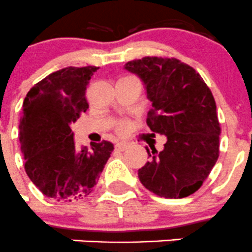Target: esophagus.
I'll use <instances>...</instances> for the list:
<instances>
[{
	"label": "esophagus",
	"mask_w": 252,
	"mask_h": 252,
	"mask_svg": "<svg viewBox=\"0 0 252 252\" xmlns=\"http://www.w3.org/2000/svg\"><path fill=\"white\" fill-rule=\"evenodd\" d=\"M128 148H129V145L126 143H117L116 144V150H118V151H124V150H126Z\"/></svg>",
	"instance_id": "esophagus-1"
}]
</instances>
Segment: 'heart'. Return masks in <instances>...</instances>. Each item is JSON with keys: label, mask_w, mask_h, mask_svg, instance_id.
Instances as JSON below:
<instances>
[{"label": "heart", "mask_w": 252, "mask_h": 252, "mask_svg": "<svg viewBox=\"0 0 252 252\" xmlns=\"http://www.w3.org/2000/svg\"><path fill=\"white\" fill-rule=\"evenodd\" d=\"M129 126H130L129 122L122 121L117 124V130H118V133H121V134H126V131L129 130Z\"/></svg>", "instance_id": "1"}]
</instances>
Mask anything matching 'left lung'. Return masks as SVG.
<instances>
[{"instance_id": "1", "label": "left lung", "mask_w": 252, "mask_h": 252, "mask_svg": "<svg viewBox=\"0 0 252 252\" xmlns=\"http://www.w3.org/2000/svg\"><path fill=\"white\" fill-rule=\"evenodd\" d=\"M124 69L141 80L153 103L146 124L154 135L166 136L162 150L154 148L151 161L139 168V180L158 197L194 193L219 156L220 126L211 90L193 67L177 59L146 56Z\"/></svg>"}]
</instances>
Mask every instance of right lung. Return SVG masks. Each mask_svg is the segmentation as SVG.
<instances>
[{
  "instance_id": "obj_1",
  "label": "right lung",
  "mask_w": 252,
  "mask_h": 252,
  "mask_svg": "<svg viewBox=\"0 0 252 252\" xmlns=\"http://www.w3.org/2000/svg\"><path fill=\"white\" fill-rule=\"evenodd\" d=\"M97 66L65 67L34 85L23 102L19 141L24 168L49 198L71 202L87 197L97 185L113 144L103 140L76 149L74 124L89 103L86 90Z\"/></svg>"
}]
</instances>
